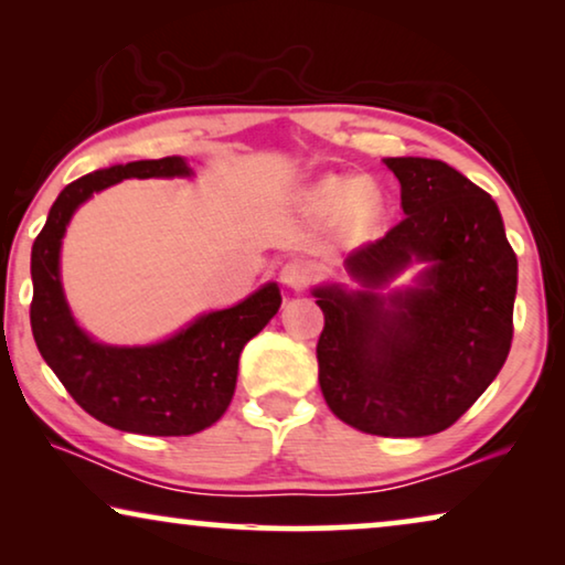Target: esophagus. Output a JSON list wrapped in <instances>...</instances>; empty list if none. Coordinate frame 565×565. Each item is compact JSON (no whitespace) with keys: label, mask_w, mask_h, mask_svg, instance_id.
<instances>
[{"label":"esophagus","mask_w":565,"mask_h":565,"mask_svg":"<svg viewBox=\"0 0 565 565\" xmlns=\"http://www.w3.org/2000/svg\"><path fill=\"white\" fill-rule=\"evenodd\" d=\"M316 267L308 259H290L285 262L280 269V280L282 285H288L290 290H303L308 282L313 280Z\"/></svg>","instance_id":"1"}]
</instances>
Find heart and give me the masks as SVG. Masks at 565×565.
<instances>
[{"label":"heart","instance_id":"1","mask_svg":"<svg viewBox=\"0 0 565 565\" xmlns=\"http://www.w3.org/2000/svg\"><path fill=\"white\" fill-rule=\"evenodd\" d=\"M311 203L321 215H347L354 231L373 228L383 218L385 203L383 192L362 180V177H327L316 184L311 192Z\"/></svg>","mask_w":565,"mask_h":565}]
</instances>
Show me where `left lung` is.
Returning <instances> with one entry per match:
<instances>
[{"mask_svg":"<svg viewBox=\"0 0 565 565\" xmlns=\"http://www.w3.org/2000/svg\"><path fill=\"white\" fill-rule=\"evenodd\" d=\"M406 218L344 259L358 285H319L316 347L331 412L377 437L452 427L512 347L516 254L489 192L437 159H383ZM412 264L414 286L384 288Z\"/></svg>","mask_w":565,"mask_h":565,"instance_id":"1","label":"left lung"}]
</instances>
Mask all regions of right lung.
Wrapping results in <instances>:
<instances>
[{
  "label": "right lung",
  "instance_id": "1",
  "mask_svg": "<svg viewBox=\"0 0 565 565\" xmlns=\"http://www.w3.org/2000/svg\"><path fill=\"white\" fill-rule=\"evenodd\" d=\"M192 177L182 157L143 159L84 174L66 184L30 254V327L43 360L89 416L134 435L184 437L203 431L226 412L236 391L238 354L277 313V282L262 285L242 303L198 316L157 344L118 347L92 339L72 316L61 285V242L76 207L122 180Z\"/></svg>",
  "mask_w": 565,
  "mask_h": 565
}]
</instances>
